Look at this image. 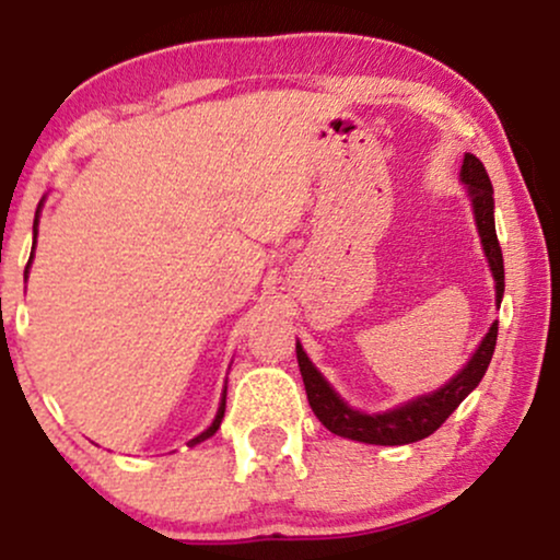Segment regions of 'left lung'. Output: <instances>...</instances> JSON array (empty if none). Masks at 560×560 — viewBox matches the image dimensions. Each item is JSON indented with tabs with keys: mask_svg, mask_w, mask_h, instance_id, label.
Wrapping results in <instances>:
<instances>
[{
	"mask_svg": "<svg viewBox=\"0 0 560 560\" xmlns=\"http://www.w3.org/2000/svg\"><path fill=\"white\" fill-rule=\"evenodd\" d=\"M460 182L466 184L468 197H471L474 221H477L481 247H485L487 262H490V271L494 276V298H498L500 305L505 292L503 253H500L498 234H494L492 182L477 155H468L466 152L464 165H460ZM494 342H498V324L490 326V331L485 334L471 361L464 365V371H458V376L450 378L445 387L432 392V395L416 397V400L405 402L400 408H392L387 413H363V410L350 408L334 392L331 384L320 376V371L311 363V358L305 355L300 342L298 363L302 382H305L307 402H311L313 413L318 416V421L331 434L365 442V445H410V442H419L423 436L434 434L450 419V413L466 400L468 392L479 387L481 376H485L487 365L492 361Z\"/></svg>",
	"mask_w": 560,
	"mask_h": 560,
	"instance_id": "obj_1",
	"label": "left lung"
}]
</instances>
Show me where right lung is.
Masks as SVG:
<instances>
[{"instance_id":"add662e5","label":"right lung","mask_w":560,"mask_h":560,"mask_svg":"<svg viewBox=\"0 0 560 560\" xmlns=\"http://www.w3.org/2000/svg\"><path fill=\"white\" fill-rule=\"evenodd\" d=\"M36 226H38V210H36V221H34V244H36ZM31 258H34V253H31ZM28 266H31V260H28ZM28 266H25V276H28ZM223 410H226V389H223V397H221V405H218V413H215V421L210 423L208 429H205L202 434H197L195 440L189 442V447H195V445H199V442L202 440H208V436H213L215 432H218V427H221V419H223Z\"/></svg>"}]
</instances>
